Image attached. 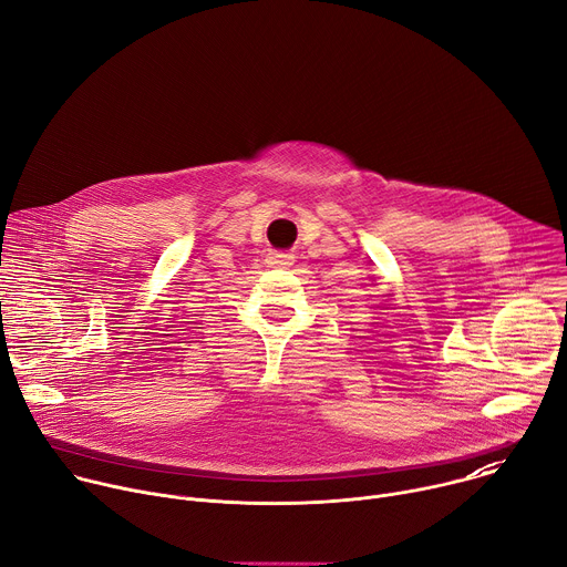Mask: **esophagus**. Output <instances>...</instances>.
Wrapping results in <instances>:
<instances>
[{
	"mask_svg": "<svg viewBox=\"0 0 567 567\" xmlns=\"http://www.w3.org/2000/svg\"><path fill=\"white\" fill-rule=\"evenodd\" d=\"M269 265L289 267V265H293V256L291 254H269Z\"/></svg>",
	"mask_w": 567,
	"mask_h": 567,
	"instance_id": "1",
	"label": "esophagus"
}]
</instances>
